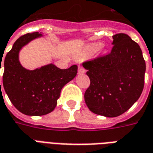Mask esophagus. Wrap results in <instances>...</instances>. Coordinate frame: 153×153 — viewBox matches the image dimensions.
I'll return each instance as SVG.
<instances>
[{"label": "esophagus", "mask_w": 153, "mask_h": 153, "mask_svg": "<svg viewBox=\"0 0 153 153\" xmlns=\"http://www.w3.org/2000/svg\"><path fill=\"white\" fill-rule=\"evenodd\" d=\"M85 72H86V70H85L84 68H83L82 66H79V70H78V73H79V74H84Z\"/></svg>", "instance_id": "esophagus-1"}]
</instances>
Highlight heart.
Instances as JSON below:
<instances>
[{
    "label": "heart",
    "instance_id": "b5f03b06",
    "mask_svg": "<svg viewBox=\"0 0 153 153\" xmlns=\"http://www.w3.org/2000/svg\"><path fill=\"white\" fill-rule=\"evenodd\" d=\"M102 47V43H101V42H94V43L89 44L87 47V51L88 52H90V53H93V52L97 51Z\"/></svg>",
    "mask_w": 153,
    "mask_h": 153
}]
</instances>
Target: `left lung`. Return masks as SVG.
<instances>
[{"instance_id":"1","label":"left lung","mask_w":153,"mask_h":153,"mask_svg":"<svg viewBox=\"0 0 153 153\" xmlns=\"http://www.w3.org/2000/svg\"><path fill=\"white\" fill-rule=\"evenodd\" d=\"M112 38L109 55L83 64L91 82L84 93L86 105L92 112L106 117L122 115L138 101L146 71L138 43L125 33Z\"/></svg>"}]
</instances>
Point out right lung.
I'll return each instance as SVG.
<instances>
[{
    "label": "right lung",
    "mask_w": 153,
    "mask_h": 153,
    "mask_svg": "<svg viewBox=\"0 0 153 153\" xmlns=\"http://www.w3.org/2000/svg\"><path fill=\"white\" fill-rule=\"evenodd\" d=\"M42 37V33L35 32L18 38L4 61L3 87L5 93L16 109L32 116L51 112L56 106L62 88L78 73L75 65L66 70H61L54 64L33 70L23 66L19 59L20 50L31 41Z\"/></svg>",
    "instance_id": "add662e5"
}]
</instances>
